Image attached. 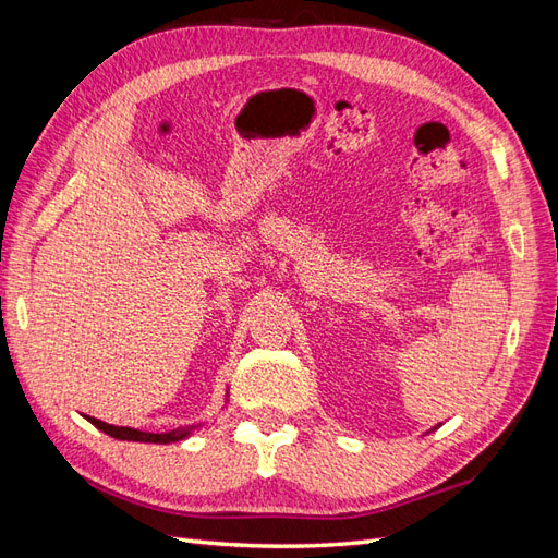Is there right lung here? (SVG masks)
Here are the masks:
<instances>
[{
	"label": "right lung",
	"mask_w": 558,
	"mask_h": 558,
	"mask_svg": "<svg viewBox=\"0 0 558 558\" xmlns=\"http://www.w3.org/2000/svg\"><path fill=\"white\" fill-rule=\"evenodd\" d=\"M90 424L95 428H99L102 433L116 437V440H128V442H154V445H170V442H179L183 440V437H189L191 428H179V430H170V433H144V430H137V428H125V426H111V424H105V421H99L95 416H86Z\"/></svg>",
	"instance_id": "1"
}]
</instances>
